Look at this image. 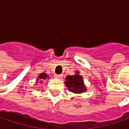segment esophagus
Listing matches in <instances>:
<instances>
[{"label": "esophagus", "mask_w": 129, "mask_h": 129, "mask_svg": "<svg viewBox=\"0 0 129 129\" xmlns=\"http://www.w3.org/2000/svg\"><path fill=\"white\" fill-rule=\"evenodd\" d=\"M54 77H55V78H58V79H61L62 77V75H54Z\"/></svg>", "instance_id": "obj_1"}]
</instances>
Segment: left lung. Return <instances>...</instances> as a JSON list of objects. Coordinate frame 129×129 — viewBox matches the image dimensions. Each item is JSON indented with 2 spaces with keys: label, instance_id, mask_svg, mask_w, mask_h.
<instances>
[{
  "label": "left lung",
  "instance_id": "1",
  "mask_svg": "<svg viewBox=\"0 0 129 129\" xmlns=\"http://www.w3.org/2000/svg\"><path fill=\"white\" fill-rule=\"evenodd\" d=\"M64 83L68 90L73 93L79 94L86 91L87 89L84 85L82 77L79 75L78 72H76V74L74 75H67Z\"/></svg>",
  "mask_w": 129,
  "mask_h": 129
}]
</instances>
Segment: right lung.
Instances as JSON below:
<instances>
[{
    "mask_svg": "<svg viewBox=\"0 0 129 129\" xmlns=\"http://www.w3.org/2000/svg\"><path fill=\"white\" fill-rule=\"evenodd\" d=\"M47 77H48V75H47V74H45V73H41L39 76H38V79L37 80V81H39V80H40V81H42V80H45V79H47Z\"/></svg>",
    "mask_w": 129,
    "mask_h": 129,
    "instance_id": "right-lung-1",
    "label": "right lung"
}]
</instances>
